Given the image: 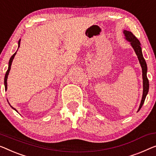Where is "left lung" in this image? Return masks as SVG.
I'll return each instance as SVG.
<instances>
[{
  "mask_svg": "<svg viewBox=\"0 0 156 156\" xmlns=\"http://www.w3.org/2000/svg\"><path fill=\"white\" fill-rule=\"evenodd\" d=\"M123 33L125 34V36L126 37V39L128 41L130 42L132 48H134V52H135L136 55H137L138 59L139 61V63L141 64V68H142V76H143V95H142V99H141L140 106H139L138 111L140 110L141 108L142 107L144 103L146 95L148 94V88H149V83H148V80L146 76V73H147V65H146V61L144 58L143 57L142 52H141V44L140 42L136 38V37L132 33L131 31H126L124 30Z\"/></svg>",
  "mask_w": 156,
  "mask_h": 156,
  "instance_id": "obj_1",
  "label": "left lung"
}]
</instances>
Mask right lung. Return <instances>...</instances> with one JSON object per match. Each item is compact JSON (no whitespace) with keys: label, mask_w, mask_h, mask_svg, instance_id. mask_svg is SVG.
<instances>
[{"label":"right lung","mask_w":156,"mask_h":156,"mask_svg":"<svg viewBox=\"0 0 156 156\" xmlns=\"http://www.w3.org/2000/svg\"><path fill=\"white\" fill-rule=\"evenodd\" d=\"M18 45H19V47L18 48H20V40L19 41V43H18ZM16 52L15 53V54H14L12 56V57H10V61H9V66H8V71H6V73H5V79H4V84H5V90H7V79H8V74H9V72H10V69H11V65H12V60H13V59H14V57H15V55H16ZM12 107V106H11ZM12 108L13 109H15V110L17 111V110H16L15 108H14L13 107H12Z\"/></svg>","instance_id":"1"}]
</instances>
